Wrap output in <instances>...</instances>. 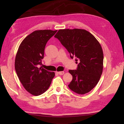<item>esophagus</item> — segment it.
<instances>
[{"mask_svg": "<svg viewBox=\"0 0 124 124\" xmlns=\"http://www.w3.org/2000/svg\"><path fill=\"white\" fill-rule=\"evenodd\" d=\"M58 74L60 75H63L64 73V71H59V72H57Z\"/></svg>", "mask_w": 124, "mask_h": 124, "instance_id": "1", "label": "esophagus"}]
</instances>
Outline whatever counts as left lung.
<instances>
[{
	"mask_svg": "<svg viewBox=\"0 0 124 124\" xmlns=\"http://www.w3.org/2000/svg\"><path fill=\"white\" fill-rule=\"evenodd\" d=\"M79 62L77 70H69L72 80L68 85L73 92L85 94L94 88L103 68V53L99 42L88 31L80 29H60L54 36Z\"/></svg>",
	"mask_w": 124,
	"mask_h": 124,
	"instance_id": "1",
	"label": "left lung"
}]
</instances>
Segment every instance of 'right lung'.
Instances as JSON below:
<instances>
[{
    "instance_id": "obj_1",
    "label": "right lung",
    "mask_w": 124,
    "mask_h": 124,
    "mask_svg": "<svg viewBox=\"0 0 124 124\" xmlns=\"http://www.w3.org/2000/svg\"><path fill=\"white\" fill-rule=\"evenodd\" d=\"M57 30H36L23 39L18 47L15 60V69L24 88L33 95L45 92L51 85L54 72H49L38 65L41 64L47 41Z\"/></svg>"
}]
</instances>
